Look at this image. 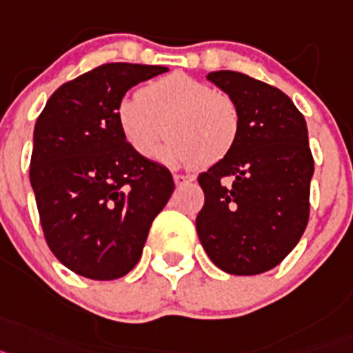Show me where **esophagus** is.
Returning a JSON list of instances; mask_svg holds the SVG:
<instances>
[{
	"label": "esophagus",
	"mask_w": 353,
	"mask_h": 353,
	"mask_svg": "<svg viewBox=\"0 0 353 353\" xmlns=\"http://www.w3.org/2000/svg\"><path fill=\"white\" fill-rule=\"evenodd\" d=\"M194 181V177L192 176H183V174H174V183H176L177 186H185L188 185V183H192Z\"/></svg>",
	"instance_id": "esophagus-1"
}]
</instances>
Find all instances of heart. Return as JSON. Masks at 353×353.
I'll return each instance as SVG.
<instances>
[{
	"label": "heart",
	"instance_id": "obj_1",
	"mask_svg": "<svg viewBox=\"0 0 353 353\" xmlns=\"http://www.w3.org/2000/svg\"><path fill=\"white\" fill-rule=\"evenodd\" d=\"M117 124L128 145L139 156H154L170 134L163 159L204 167L219 163L240 139V106L225 92L183 72L143 85L137 99H122Z\"/></svg>",
	"mask_w": 353,
	"mask_h": 353
}]
</instances>
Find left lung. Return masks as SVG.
Segmentation results:
<instances>
[{"label": "left lung", "mask_w": 353, "mask_h": 353, "mask_svg": "<svg viewBox=\"0 0 353 353\" xmlns=\"http://www.w3.org/2000/svg\"><path fill=\"white\" fill-rule=\"evenodd\" d=\"M208 79L238 103L241 131L234 149L199 176V240L223 272L263 274L295 249L307 228L314 172L307 125L272 85L234 70Z\"/></svg>", "instance_id": "obj_1"}]
</instances>
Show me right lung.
<instances>
[{"instance_id":"1","label":"right lung","mask_w":353,"mask_h":353,"mask_svg":"<svg viewBox=\"0 0 353 353\" xmlns=\"http://www.w3.org/2000/svg\"><path fill=\"white\" fill-rule=\"evenodd\" d=\"M167 70L103 63L57 88L37 119L30 183L46 243L74 274L131 272L172 195L168 168L137 154L117 124L125 92Z\"/></svg>"}]
</instances>
